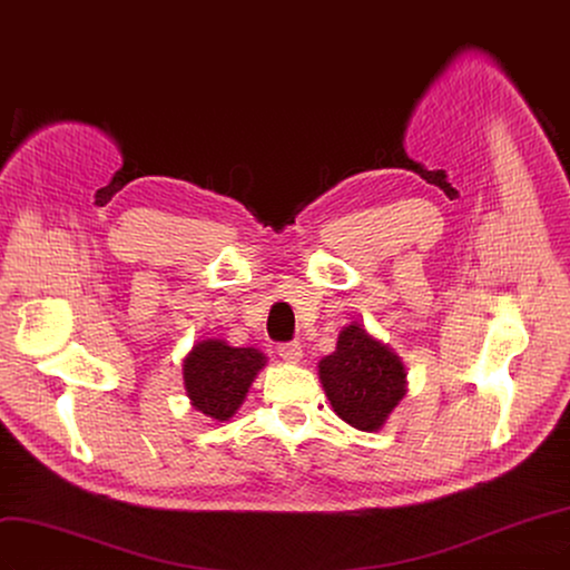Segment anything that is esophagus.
<instances>
[{
    "label": "esophagus",
    "instance_id": "esophagus-1",
    "mask_svg": "<svg viewBox=\"0 0 570 570\" xmlns=\"http://www.w3.org/2000/svg\"><path fill=\"white\" fill-rule=\"evenodd\" d=\"M279 356L286 362V364H301L303 360V347L298 343H286V345H279Z\"/></svg>",
    "mask_w": 570,
    "mask_h": 570
}]
</instances>
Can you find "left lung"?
<instances>
[{
  "label": "left lung",
  "instance_id": "obj_1",
  "mask_svg": "<svg viewBox=\"0 0 570 570\" xmlns=\"http://www.w3.org/2000/svg\"><path fill=\"white\" fill-rule=\"evenodd\" d=\"M320 381L335 415L360 432L383 430L409 385L402 356L360 322L343 326L335 352L320 362Z\"/></svg>",
  "mask_w": 570,
  "mask_h": 570
}]
</instances>
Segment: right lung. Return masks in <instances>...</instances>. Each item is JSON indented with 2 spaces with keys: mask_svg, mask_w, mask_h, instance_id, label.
<instances>
[{
  "mask_svg": "<svg viewBox=\"0 0 570 570\" xmlns=\"http://www.w3.org/2000/svg\"><path fill=\"white\" fill-rule=\"evenodd\" d=\"M267 356L258 347H235L220 338L199 341L183 360L185 392L202 415L225 423L265 368Z\"/></svg>",
  "mask_w": 570,
  "mask_h": 570,
  "instance_id": "obj_1",
  "label": "right lung"
}]
</instances>
